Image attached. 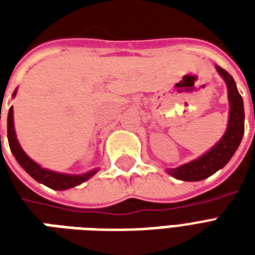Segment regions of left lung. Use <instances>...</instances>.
<instances>
[{
	"instance_id": "1",
	"label": "left lung",
	"mask_w": 255,
	"mask_h": 255,
	"mask_svg": "<svg viewBox=\"0 0 255 255\" xmlns=\"http://www.w3.org/2000/svg\"><path fill=\"white\" fill-rule=\"evenodd\" d=\"M216 69L220 73V76L224 79L228 90V102H230L228 126L223 138L205 154L194 161H190L187 164L166 169L168 175L183 182H199L212 176L221 168H224L231 160V157L235 154L245 133V108H243L242 95L236 89L235 80L230 73L219 65H216Z\"/></svg>"
}]
</instances>
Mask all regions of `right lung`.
Segmentation results:
<instances>
[{
    "label": "right lung",
    "mask_w": 255,
    "mask_h": 255,
    "mask_svg": "<svg viewBox=\"0 0 255 255\" xmlns=\"http://www.w3.org/2000/svg\"><path fill=\"white\" fill-rule=\"evenodd\" d=\"M17 93V90L13 91V97ZM1 113V111H0ZM1 119V117H0ZM1 138V136H0ZM8 142L9 147L12 154L14 155L16 161L19 162L20 166L24 169L32 179H35L38 183H42L47 187L53 188V190H68V188L76 187L79 184H82L86 180H89L90 177H93L98 172V169H93V171L86 172L82 175H69V173H60V172L50 171L46 168H42L39 164H36L35 161L31 160L28 155L25 154V151L21 149L19 140L16 138V132H14V124H13V106H10L8 113Z\"/></svg>",
    "instance_id": "1"
}]
</instances>
